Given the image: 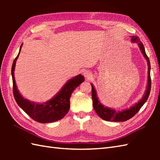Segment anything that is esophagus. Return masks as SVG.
Masks as SVG:
<instances>
[{"mask_svg": "<svg viewBox=\"0 0 160 160\" xmlns=\"http://www.w3.org/2000/svg\"><path fill=\"white\" fill-rule=\"evenodd\" d=\"M83 75H84V77H85L86 78H88V79L92 77V74H91L90 71H83Z\"/></svg>", "mask_w": 160, "mask_h": 160, "instance_id": "esophagus-1", "label": "esophagus"}]
</instances>
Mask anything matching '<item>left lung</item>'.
Masks as SVG:
<instances>
[{"label": "left lung", "mask_w": 160, "mask_h": 160, "mask_svg": "<svg viewBox=\"0 0 160 160\" xmlns=\"http://www.w3.org/2000/svg\"><path fill=\"white\" fill-rule=\"evenodd\" d=\"M131 40L132 42L137 43L139 48H140L142 53L143 54L145 59L147 61L148 64V83L147 86V89L144 93V95L142 97V99L138 101V102L134 104L129 108H126L122 111H116L113 108H111L107 107H104L98 98L97 96L96 90L94 88L93 84H91V94H92V100H93V106L95 111L96 112L98 116L101 118L102 120L106 121H113V122H124L127 121L129 119H131L132 117L136 114L138 112L140 111L142 107L143 106L144 103L147 102L149 94H150L151 87V64L149 61L148 58L146 53L144 45L140 40V38L135 36H131Z\"/></svg>", "instance_id": "obj_1"}]
</instances>
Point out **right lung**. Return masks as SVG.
Segmentation results:
<instances>
[{
  "label": "right lung",
  "mask_w": 160,
  "mask_h": 160,
  "mask_svg": "<svg viewBox=\"0 0 160 160\" xmlns=\"http://www.w3.org/2000/svg\"><path fill=\"white\" fill-rule=\"evenodd\" d=\"M22 46V44L20 45L19 53L13 60L12 67L13 92L16 102L30 118L40 123H50L61 120L69 111L71 94L76 87L84 82V76L79 74L68 80L55 96L44 103L33 102L25 99L17 89L14 78L16 62L19 56Z\"/></svg>",
  "instance_id": "right-lung-1"
}]
</instances>
